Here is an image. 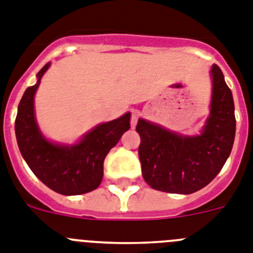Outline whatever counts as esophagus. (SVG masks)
Returning a JSON list of instances; mask_svg holds the SVG:
<instances>
[{
    "label": "esophagus",
    "mask_w": 253,
    "mask_h": 253,
    "mask_svg": "<svg viewBox=\"0 0 253 253\" xmlns=\"http://www.w3.org/2000/svg\"><path fill=\"white\" fill-rule=\"evenodd\" d=\"M139 116H140V112L139 110H131V127H135L137 123V120H139Z\"/></svg>",
    "instance_id": "1"
}]
</instances>
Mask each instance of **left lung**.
Returning a JSON list of instances; mask_svg holds the SVG:
<instances>
[{"label": "left lung", "instance_id": "obj_1", "mask_svg": "<svg viewBox=\"0 0 253 253\" xmlns=\"http://www.w3.org/2000/svg\"><path fill=\"white\" fill-rule=\"evenodd\" d=\"M211 116L198 136H181L139 120V158L150 188L192 194L215 179L230 156L235 137L234 101L224 74L212 67Z\"/></svg>", "mask_w": 253, "mask_h": 253}]
</instances>
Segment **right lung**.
I'll return each mask as SVG.
<instances>
[{"mask_svg":"<svg viewBox=\"0 0 253 253\" xmlns=\"http://www.w3.org/2000/svg\"><path fill=\"white\" fill-rule=\"evenodd\" d=\"M48 65L38 72L37 84L25 90L19 103L15 120L19 149L29 169L44 185L63 195L84 194L100 185L104 159L130 128V113L99 125L77 145L50 143L38 130L33 109L36 90Z\"/></svg>","mask_w":253,"mask_h":253,"instance_id":"obj_1","label":"right lung"}]
</instances>
